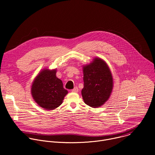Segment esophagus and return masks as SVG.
<instances>
[{"mask_svg":"<svg viewBox=\"0 0 155 155\" xmlns=\"http://www.w3.org/2000/svg\"><path fill=\"white\" fill-rule=\"evenodd\" d=\"M72 91L74 93H78V88L77 87H75L73 90H72Z\"/></svg>","mask_w":155,"mask_h":155,"instance_id":"obj_1","label":"esophagus"}]
</instances>
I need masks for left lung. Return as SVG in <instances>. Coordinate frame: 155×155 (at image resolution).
<instances>
[{
  "instance_id": "8db88e82",
  "label": "left lung",
  "mask_w": 155,
  "mask_h": 155,
  "mask_svg": "<svg viewBox=\"0 0 155 155\" xmlns=\"http://www.w3.org/2000/svg\"><path fill=\"white\" fill-rule=\"evenodd\" d=\"M83 71V99L87 105L99 107L108 99L112 91L114 83L111 71L107 63L98 58L84 65Z\"/></svg>"
}]
</instances>
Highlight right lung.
I'll use <instances>...</instances> for the list:
<instances>
[{"label": "right lung", "mask_w": 155, "mask_h": 155, "mask_svg": "<svg viewBox=\"0 0 155 155\" xmlns=\"http://www.w3.org/2000/svg\"><path fill=\"white\" fill-rule=\"evenodd\" d=\"M56 74V69L42 70L35 78L31 86V94L35 102L45 110L58 107L68 93Z\"/></svg>", "instance_id": "obj_1"}]
</instances>
